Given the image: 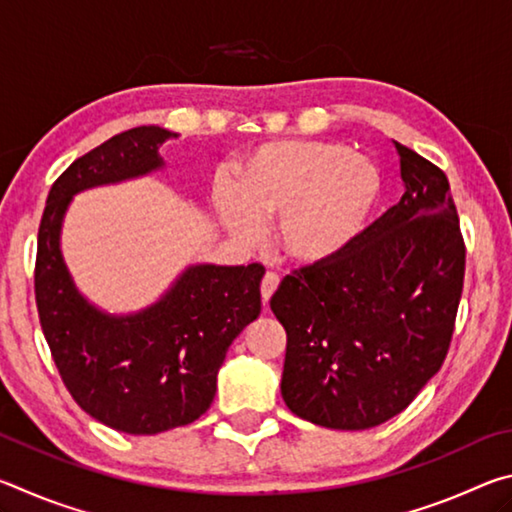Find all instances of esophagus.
<instances>
[{"label":"esophagus","mask_w":512,"mask_h":512,"mask_svg":"<svg viewBox=\"0 0 512 512\" xmlns=\"http://www.w3.org/2000/svg\"><path fill=\"white\" fill-rule=\"evenodd\" d=\"M277 287H280V275L268 271L264 275V280H262V300H264V305H266L268 300H271V296H273Z\"/></svg>","instance_id":"obj_1"}]
</instances>
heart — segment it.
Here are the masks:
<instances>
[{
  "mask_svg": "<svg viewBox=\"0 0 512 512\" xmlns=\"http://www.w3.org/2000/svg\"><path fill=\"white\" fill-rule=\"evenodd\" d=\"M379 194L375 164L341 142H271L239 167L237 194L216 189V210L246 244L262 235V221L277 219L282 253L320 266L357 244Z\"/></svg>",
  "mask_w": 512,
  "mask_h": 512,
  "instance_id": "b5f03b06",
  "label": "heart"
}]
</instances>
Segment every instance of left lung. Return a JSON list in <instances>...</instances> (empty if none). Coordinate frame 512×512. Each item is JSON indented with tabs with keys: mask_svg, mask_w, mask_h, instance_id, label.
<instances>
[{
	"mask_svg": "<svg viewBox=\"0 0 512 512\" xmlns=\"http://www.w3.org/2000/svg\"><path fill=\"white\" fill-rule=\"evenodd\" d=\"M404 194L348 253L282 280L271 309L287 329L282 397L327 429L402 413L447 357L465 244L449 180L395 142Z\"/></svg>",
	"mask_w": 512,
	"mask_h": 512,
	"instance_id": "1",
	"label": "left lung"
}]
</instances>
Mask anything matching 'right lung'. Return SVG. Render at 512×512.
Returning a JSON list of instances; mask_svg holds the SVG:
<instances>
[{
	"label": "right lung",
	"instance_id": "1",
	"mask_svg": "<svg viewBox=\"0 0 512 512\" xmlns=\"http://www.w3.org/2000/svg\"><path fill=\"white\" fill-rule=\"evenodd\" d=\"M160 126L119 133L74 160L51 185L38 230L36 305L51 357L76 404L110 429L151 436L210 409L230 343L262 311V264L187 266L137 314L112 316L85 300L60 253L72 198L162 169Z\"/></svg>",
	"mask_w": 512,
	"mask_h": 512
}]
</instances>
